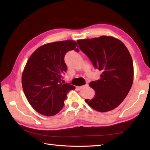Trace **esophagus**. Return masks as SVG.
Returning a JSON list of instances; mask_svg holds the SVG:
<instances>
[{
	"label": "esophagus",
	"mask_w": 150,
	"mask_h": 150,
	"mask_svg": "<svg viewBox=\"0 0 150 150\" xmlns=\"http://www.w3.org/2000/svg\"><path fill=\"white\" fill-rule=\"evenodd\" d=\"M88 86V84H86L84 86H77V88L79 89V90H81V89H83V88H86Z\"/></svg>",
	"instance_id": "1"
}]
</instances>
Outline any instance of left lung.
Here are the masks:
<instances>
[{
	"label": "left lung",
	"mask_w": 150,
	"mask_h": 150,
	"mask_svg": "<svg viewBox=\"0 0 150 150\" xmlns=\"http://www.w3.org/2000/svg\"><path fill=\"white\" fill-rule=\"evenodd\" d=\"M79 48L102 71L100 77L89 86L95 90L91 99H85L91 108L106 112L122 103L133 81L132 56L124 44L111 36L77 40Z\"/></svg>",
	"instance_id": "8db88e82"
}]
</instances>
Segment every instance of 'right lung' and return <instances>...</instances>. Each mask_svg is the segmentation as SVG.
Here are the masks:
<instances>
[{
  "label": "right lung",
  "instance_id": "1",
  "mask_svg": "<svg viewBox=\"0 0 150 150\" xmlns=\"http://www.w3.org/2000/svg\"><path fill=\"white\" fill-rule=\"evenodd\" d=\"M72 50L79 52L77 43L72 40L44 44L31 54L24 67L22 86L25 96L31 107L44 116L59 113L67 93L75 88L60 82L67 69L64 55Z\"/></svg>",
  "mask_w": 150,
  "mask_h": 150
}]
</instances>
